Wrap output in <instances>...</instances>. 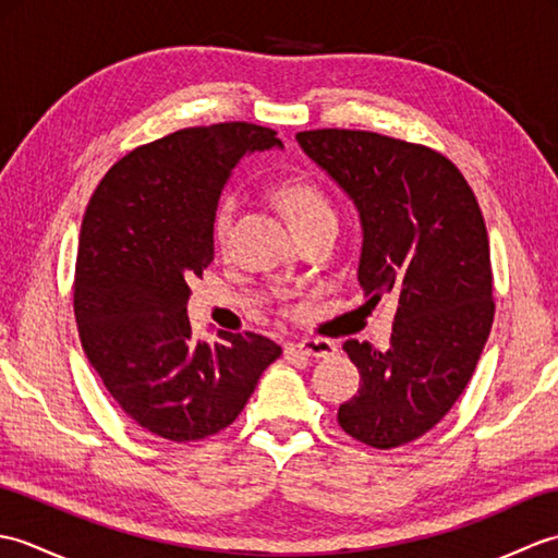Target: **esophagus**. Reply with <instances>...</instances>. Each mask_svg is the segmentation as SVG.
I'll return each mask as SVG.
<instances>
[{"label":"esophagus","instance_id":"1","mask_svg":"<svg viewBox=\"0 0 558 558\" xmlns=\"http://www.w3.org/2000/svg\"><path fill=\"white\" fill-rule=\"evenodd\" d=\"M336 350L338 348L330 340L304 338L300 342H290L286 354H290V357H298V354H304V357H330V354H336Z\"/></svg>","mask_w":558,"mask_h":558}]
</instances>
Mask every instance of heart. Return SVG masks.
I'll use <instances>...</instances> for the list:
<instances>
[{
	"mask_svg": "<svg viewBox=\"0 0 558 558\" xmlns=\"http://www.w3.org/2000/svg\"><path fill=\"white\" fill-rule=\"evenodd\" d=\"M272 194H276V201L280 204V208L286 210V216L292 222L294 230L312 220L333 216V208H330L326 194L310 180H286L276 186V192ZM234 213H236V201L232 196H225L218 204L216 213H213V242H216L220 248L230 242Z\"/></svg>",
	"mask_w": 558,
	"mask_h": 558,
	"instance_id": "obj_1",
	"label": "heart"
}]
</instances>
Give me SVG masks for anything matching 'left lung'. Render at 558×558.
Masks as SVG:
<instances>
[{
  "label": "left lung",
  "mask_w": 558,
  "mask_h": 558,
  "mask_svg": "<svg viewBox=\"0 0 558 558\" xmlns=\"http://www.w3.org/2000/svg\"><path fill=\"white\" fill-rule=\"evenodd\" d=\"M298 141L360 213L366 304L398 300L388 350L342 345L362 384L338 424L372 448L405 446L456 405L489 338L492 260L480 204L456 165L426 146L352 129H314Z\"/></svg>",
  "instance_id": "obj_1"
}]
</instances>
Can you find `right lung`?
Instances as JSON below:
<instances>
[{
    "label": "right lung",
    "mask_w": 558,
    "mask_h": 558,
    "mask_svg": "<svg viewBox=\"0 0 558 558\" xmlns=\"http://www.w3.org/2000/svg\"><path fill=\"white\" fill-rule=\"evenodd\" d=\"M280 146L258 124L192 126L114 162L81 222L74 314L83 352L129 417L168 441L230 426L280 345L256 333L194 340L189 280L213 260V213L246 153Z\"/></svg>",
    "instance_id": "right-lung-1"
}]
</instances>
